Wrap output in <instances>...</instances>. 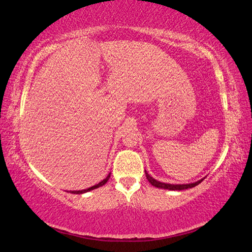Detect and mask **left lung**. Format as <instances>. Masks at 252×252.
I'll return each mask as SVG.
<instances>
[{"instance_id": "1", "label": "left lung", "mask_w": 252, "mask_h": 252, "mask_svg": "<svg viewBox=\"0 0 252 252\" xmlns=\"http://www.w3.org/2000/svg\"><path fill=\"white\" fill-rule=\"evenodd\" d=\"M146 177L148 179V181L151 183L153 187H157V188H161V189H167V190H186V189H190V188H193L195 186H198L199 183H201L203 181V179L201 180H199L197 182H193V183H187V185H170V183H163V182H160L156 180V179H153L150 174H149L146 171Z\"/></svg>"}]
</instances>
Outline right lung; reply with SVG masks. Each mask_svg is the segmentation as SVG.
<instances>
[{
    "instance_id": "right-lung-1",
    "label": "right lung",
    "mask_w": 252,
    "mask_h": 252,
    "mask_svg": "<svg viewBox=\"0 0 252 252\" xmlns=\"http://www.w3.org/2000/svg\"><path fill=\"white\" fill-rule=\"evenodd\" d=\"M110 176H111V173H109L108 176H106V178H105V179H103V180H102L101 182L97 183V185H95V186H93V187H91V188H88V189H84V190H79V191H70V193H76V194H81V193L89 192V191H91V190H93V189H96V188H99V187H102V186H103V185H105V183L108 182V180H109V179H110Z\"/></svg>"
}]
</instances>
